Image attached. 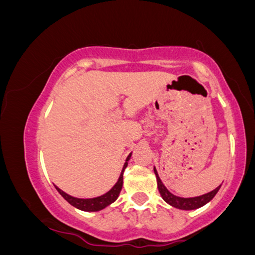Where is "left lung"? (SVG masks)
<instances>
[{
  "instance_id": "obj_1",
  "label": "left lung",
  "mask_w": 255,
  "mask_h": 255,
  "mask_svg": "<svg viewBox=\"0 0 255 255\" xmlns=\"http://www.w3.org/2000/svg\"><path fill=\"white\" fill-rule=\"evenodd\" d=\"M154 174H156L157 177V184H158V191H159L162 198L164 199L165 203H168L171 206L176 207V209L180 210H195L199 209V207L204 206L205 204L209 203L210 200H212L213 197L217 194V192L221 188V186L217 187L216 189H213L212 192L207 193V194L200 195V197H195V198H181V197H176L172 193H170L166 189V187L163 184L162 181H160L159 176H158V172L154 168Z\"/></svg>"
}]
</instances>
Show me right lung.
Here are the masks:
<instances>
[{
    "instance_id": "obj_1",
    "label": "right lung",
    "mask_w": 255,
    "mask_h": 255,
    "mask_svg": "<svg viewBox=\"0 0 255 255\" xmlns=\"http://www.w3.org/2000/svg\"><path fill=\"white\" fill-rule=\"evenodd\" d=\"M130 156H131V153L127 157V159H126V163L124 165V169H122V171H121V175L119 176L118 181H116L115 184H114V186L111 187V188L107 193H104L103 195H101V197L75 198V197H72V195L67 194V193H64L62 189H60L58 187H56V186L55 187H56L58 193H60V194L62 195V197L66 199L69 204L73 205L74 207H77V209H79V210H83V211H87V212H95V211H99V210H103L107 206H109L110 204H113L114 201L119 198L120 192H121V189H122V184H124V171H125L126 166H127V164H128L127 160L129 159Z\"/></svg>"
}]
</instances>
